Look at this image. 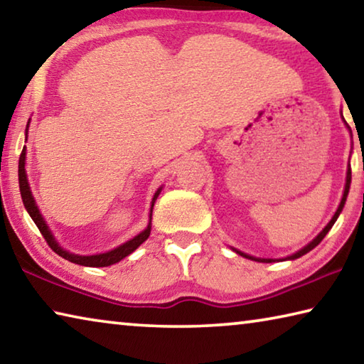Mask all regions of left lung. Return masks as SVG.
Segmentation results:
<instances>
[{"label": "left lung", "mask_w": 364, "mask_h": 364, "mask_svg": "<svg viewBox=\"0 0 364 364\" xmlns=\"http://www.w3.org/2000/svg\"><path fill=\"white\" fill-rule=\"evenodd\" d=\"M343 119V117H342ZM343 123H345V127L348 128V132H350V134H352V130H350V127L347 125V122H345V119H343ZM350 183H352V168H350V164H348V168H347V178H345V188H343V196H342V200H341V204H338V207H337V210H336V213H334V217L331 218V221L328 225H326L324 228H323V231L318 234V236L313 239V241H310L308 242L305 247H301L300 250H297L295 252V254H292V255H289V257H284V258H260V257H254V255H249V254H244V252H241V250H237V249H234V247H231L234 252H236L237 255H241V257H244V258H249V260H254V262H260V263H271V262H286V260H295V258H300L301 255H305V254H308V252L310 250H313L316 247V245L323 241L324 239V236L326 234L329 232V230L332 226H334V223L337 221V218H338V215H341V212H342V208H343V205H345V200H347V196H348V191H350Z\"/></svg>", "instance_id": "1"}]
</instances>
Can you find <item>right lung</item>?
I'll use <instances>...</instances> for the list:
<instances>
[{"label": "right lung", "instance_id": "right-lung-1", "mask_svg": "<svg viewBox=\"0 0 364 364\" xmlns=\"http://www.w3.org/2000/svg\"><path fill=\"white\" fill-rule=\"evenodd\" d=\"M28 125H30V119L27 123V128H26V141L28 136ZM27 156V149L23 147L22 154H21V159H19V188H21V196H22V202H23V207H26V210L28 212L30 217L35 221V225L38 226L40 232L43 234V237L46 239V242L49 244V247H51L54 252H56L58 255H60L65 260H69L72 263H77V264H82V267H110V264L114 263H119L123 258L128 257L130 254H133L134 250H136L141 244H143L147 237H149L151 234V220H152V208L154 204H156L157 197L160 194V191H162L164 186H160L156 194L152 197V202H151V213H149V223H147L146 230L141 231L139 234H136L133 239L130 241L120 244L119 247H115L112 250H107V252H102V254H95V255H80V254H72V252L65 250L64 247H60V244L56 241V237H54L53 231L49 230V226L46 225L45 218H43V215L40 212L38 205H36L35 202V197L32 194V189H30V184H28V178H27V171H26V157Z\"/></svg>", "mask_w": 364, "mask_h": 364}]
</instances>
